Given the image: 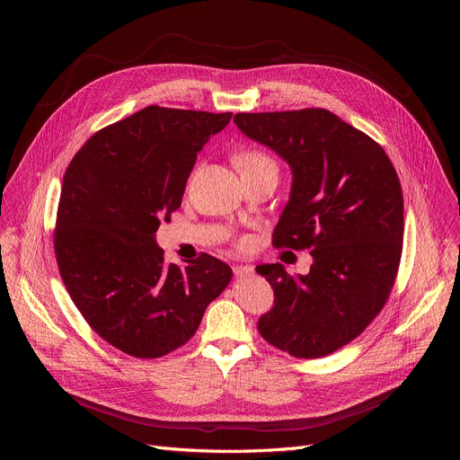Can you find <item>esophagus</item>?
<instances>
[{
    "label": "esophagus",
    "mask_w": 460,
    "mask_h": 460,
    "mask_svg": "<svg viewBox=\"0 0 460 460\" xmlns=\"http://www.w3.org/2000/svg\"><path fill=\"white\" fill-rule=\"evenodd\" d=\"M233 272L236 278H246V276L253 274V267L252 264H238V267L233 269Z\"/></svg>",
    "instance_id": "esophagus-1"
}]
</instances>
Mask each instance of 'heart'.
Segmentation results:
<instances>
[{
	"mask_svg": "<svg viewBox=\"0 0 460 460\" xmlns=\"http://www.w3.org/2000/svg\"><path fill=\"white\" fill-rule=\"evenodd\" d=\"M234 164L243 175L257 173V172H262V169H272V167L278 169L276 162L269 155H264L262 151H257V149H244L236 153Z\"/></svg>",
	"mask_w": 460,
	"mask_h": 460,
	"instance_id": "obj_1",
	"label": "heart"
}]
</instances>
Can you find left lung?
Here are the masks:
<instances>
[{
	"label": "left lung",
	"mask_w": 460,
	"mask_h": 460,
	"mask_svg": "<svg viewBox=\"0 0 460 460\" xmlns=\"http://www.w3.org/2000/svg\"><path fill=\"white\" fill-rule=\"evenodd\" d=\"M236 127L293 172L274 246L309 250L305 276L255 269L274 288L259 333L295 358H323L364 332L388 300L402 252L395 167L367 134L323 108L236 113Z\"/></svg>",
	"instance_id": "8db88e82"
}]
</instances>
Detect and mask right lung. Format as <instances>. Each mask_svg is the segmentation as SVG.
Masks as SVG:
<instances>
[{"label": "right lung", "mask_w": 460, "mask_h": 460, "mask_svg": "<svg viewBox=\"0 0 460 460\" xmlns=\"http://www.w3.org/2000/svg\"><path fill=\"white\" fill-rule=\"evenodd\" d=\"M233 113L147 106L93 134L68 164L54 250L66 291L104 341L160 358L196 333L233 270L208 253L164 262L160 222L181 207L210 136Z\"/></svg>", "instance_id": "add662e5"}]
</instances>
